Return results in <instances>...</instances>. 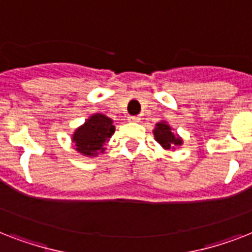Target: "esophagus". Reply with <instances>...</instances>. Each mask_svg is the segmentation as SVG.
<instances>
[{
	"mask_svg": "<svg viewBox=\"0 0 252 252\" xmlns=\"http://www.w3.org/2000/svg\"><path fill=\"white\" fill-rule=\"evenodd\" d=\"M128 120H129V122H133V123H138L140 120H141V119L138 118V116H129V118H128Z\"/></svg>",
	"mask_w": 252,
	"mask_h": 252,
	"instance_id": "esophagus-1",
	"label": "esophagus"
}]
</instances>
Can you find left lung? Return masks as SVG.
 I'll use <instances>...</instances> for the list:
<instances>
[{"instance_id":"left-lung-1","label":"left lung","mask_w":252,"mask_h":252,"mask_svg":"<svg viewBox=\"0 0 252 252\" xmlns=\"http://www.w3.org/2000/svg\"><path fill=\"white\" fill-rule=\"evenodd\" d=\"M154 137L165 149H171L174 146L182 144L179 137H175L171 132V128L166 123H158L156 129H154Z\"/></svg>"}]
</instances>
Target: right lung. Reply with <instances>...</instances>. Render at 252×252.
Instances as JSON below:
<instances>
[{
	"instance_id": "add662e5",
	"label": "right lung",
	"mask_w": 252,
	"mask_h": 252,
	"mask_svg": "<svg viewBox=\"0 0 252 252\" xmlns=\"http://www.w3.org/2000/svg\"><path fill=\"white\" fill-rule=\"evenodd\" d=\"M114 130L115 126H112V120L110 118L95 114L74 132L73 142L76 144V149L80 153L94 156L103 149V145L108 141Z\"/></svg>"
}]
</instances>
